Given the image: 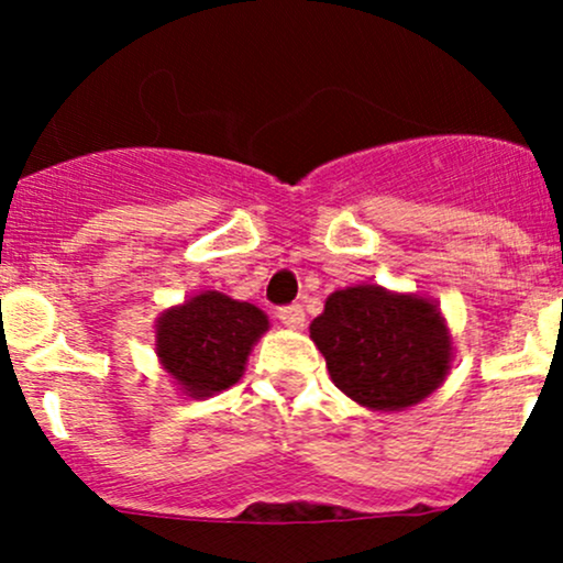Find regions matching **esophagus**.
<instances>
[{"mask_svg": "<svg viewBox=\"0 0 563 563\" xmlns=\"http://www.w3.org/2000/svg\"><path fill=\"white\" fill-rule=\"evenodd\" d=\"M277 320H280L286 328H290V331H299V328H303L307 314H303V309L299 307V303H290V307L277 309Z\"/></svg>", "mask_w": 563, "mask_h": 563, "instance_id": "34e87169", "label": "esophagus"}]
</instances>
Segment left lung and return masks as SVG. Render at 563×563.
I'll use <instances>...</instances> for the list:
<instances>
[{
    "label": "left lung",
    "instance_id": "1",
    "mask_svg": "<svg viewBox=\"0 0 563 563\" xmlns=\"http://www.w3.org/2000/svg\"><path fill=\"white\" fill-rule=\"evenodd\" d=\"M309 339L333 384L367 410L423 402L452 365V335L439 303L371 283L333 290Z\"/></svg>",
    "mask_w": 563,
    "mask_h": 563
}]
</instances>
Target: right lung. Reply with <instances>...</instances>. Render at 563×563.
I'll return each mask as SVG.
<instances>
[{"label": "right lung", "mask_w": 563, "mask_h": 563, "mask_svg": "<svg viewBox=\"0 0 563 563\" xmlns=\"http://www.w3.org/2000/svg\"><path fill=\"white\" fill-rule=\"evenodd\" d=\"M267 314L219 290H200L156 318V357L185 397L203 399L243 378Z\"/></svg>", "instance_id": "1"}]
</instances>
